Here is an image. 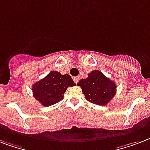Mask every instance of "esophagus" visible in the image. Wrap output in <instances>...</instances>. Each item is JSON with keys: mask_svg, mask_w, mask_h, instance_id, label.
I'll return each mask as SVG.
<instances>
[{"mask_svg": "<svg viewBox=\"0 0 150 150\" xmlns=\"http://www.w3.org/2000/svg\"><path fill=\"white\" fill-rule=\"evenodd\" d=\"M74 81H75V82L77 84L78 82H79V77H75L74 78Z\"/></svg>", "mask_w": 150, "mask_h": 150, "instance_id": "34e87169", "label": "esophagus"}]
</instances>
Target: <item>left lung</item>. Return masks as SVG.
Returning <instances> with one entry per match:
<instances>
[{"label":"left lung","mask_w":150,"mask_h":150,"mask_svg":"<svg viewBox=\"0 0 150 150\" xmlns=\"http://www.w3.org/2000/svg\"><path fill=\"white\" fill-rule=\"evenodd\" d=\"M88 75L77 84L82 88L86 100L100 106L107 104L116 94V84L98 70L93 71Z\"/></svg>","instance_id":"left-lung-1"}]
</instances>
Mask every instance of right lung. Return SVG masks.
I'll return each mask as SVG.
<instances>
[{"label":"right lung","instance_id":"add662e5","mask_svg":"<svg viewBox=\"0 0 150 150\" xmlns=\"http://www.w3.org/2000/svg\"><path fill=\"white\" fill-rule=\"evenodd\" d=\"M74 86L75 83L68 74L61 75L58 71H52L33 86V93L43 106L49 107L60 102L67 88Z\"/></svg>","mask_w":150,"mask_h":150}]
</instances>
